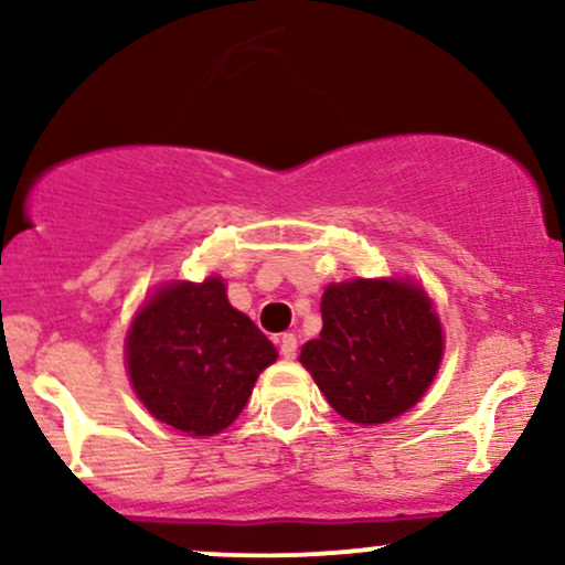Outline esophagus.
Listing matches in <instances>:
<instances>
[{"label":"esophagus","instance_id":"1","mask_svg":"<svg viewBox=\"0 0 565 565\" xmlns=\"http://www.w3.org/2000/svg\"><path fill=\"white\" fill-rule=\"evenodd\" d=\"M278 350H281L284 359H297V337L295 334H281L278 337Z\"/></svg>","mask_w":565,"mask_h":565}]
</instances>
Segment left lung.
<instances>
[{"mask_svg": "<svg viewBox=\"0 0 565 565\" xmlns=\"http://www.w3.org/2000/svg\"><path fill=\"white\" fill-rule=\"evenodd\" d=\"M321 319L319 340L305 342L300 364L337 414L380 425L423 398L444 355L438 316L423 289L364 278L332 284Z\"/></svg>", "mask_w": 565, "mask_h": 565, "instance_id": "obj_1", "label": "left lung"}]
</instances>
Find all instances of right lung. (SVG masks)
Wrapping results in <instances>:
<instances>
[{
    "instance_id": "add662e5",
    "label": "right lung",
    "mask_w": 565,
    "mask_h": 565,
    "mask_svg": "<svg viewBox=\"0 0 565 565\" xmlns=\"http://www.w3.org/2000/svg\"><path fill=\"white\" fill-rule=\"evenodd\" d=\"M276 355L274 342L228 302L220 278L164 287L127 334L135 393L159 423L188 436L225 430Z\"/></svg>"
}]
</instances>
